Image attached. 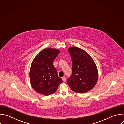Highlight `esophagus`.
<instances>
[{
  "instance_id": "1",
  "label": "esophagus",
  "mask_w": 124,
  "mask_h": 124,
  "mask_svg": "<svg viewBox=\"0 0 124 124\" xmlns=\"http://www.w3.org/2000/svg\"><path fill=\"white\" fill-rule=\"evenodd\" d=\"M62 79L63 80V81H64V82H65L66 81V78L65 77H63V78H62Z\"/></svg>"
}]
</instances>
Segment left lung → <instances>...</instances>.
<instances>
[{
  "label": "left lung",
  "instance_id": "8db88e82",
  "mask_svg": "<svg viewBox=\"0 0 124 124\" xmlns=\"http://www.w3.org/2000/svg\"><path fill=\"white\" fill-rule=\"evenodd\" d=\"M72 61V75L67 83L73 91L85 93L97 84L98 72L97 66L87 52L78 47L68 48Z\"/></svg>",
  "mask_w": 124,
  "mask_h": 124
}]
</instances>
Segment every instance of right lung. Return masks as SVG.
<instances>
[{
    "label": "right lung",
    "instance_id": "obj_1",
    "mask_svg": "<svg viewBox=\"0 0 124 124\" xmlns=\"http://www.w3.org/2000/svg\"><path fill=\"white\" fill-rule=\"evenodd\" d=\"M59 52L58 49L46 48L33 59L29 71L30 82L33 89L38 93L45 96L54 94L63 82L52 63Z\"/></svg>",
    "mask_w": 124,
    "mask_h": 124
}]
</instances>
